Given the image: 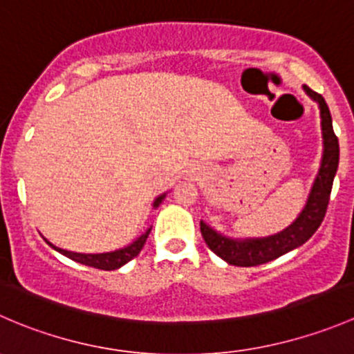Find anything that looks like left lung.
Returning a JSON list of instances; mask_svg holds the SVG:
<instances>
[{
	"label": "left lung",
	"mask_w": 354,
	"mask_h": 354,
	"mask_svg": "<svg viewBox=\"0 0 354 354\" xmlns=\"http://www.w3.org/2000/svg\"><path fill=\"white\" fill-rule=\"evenodd\" d=\"M303 88L319 104L324 138L322 162H320L319 174H317L312 190H310L306 205L303 207V210L291 226H288L281 233L266 238L234 240V238H227L217 233L209 224L200 221V233H202L207 246L231 266L255 267L298 248L313 236V233L319 230L324 217H326L332 183H334L335 171L339 166V142L334 133V128H332L330 111L327 108L326 99L306 85H303Z\"/></svg>",
	"instance_id": "obj_1"
}]
</instances>
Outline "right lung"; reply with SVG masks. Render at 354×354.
I'll return each instance as SVG.
<instances>
[{
  "instance_id": "obj_1",
  "label": "right lung",
  "mask_w": 354,
  "mask_h": 354,
  "mask_svg": "<svg viewBox=\"0 0 354 354\" xmlns=\"http://www.w3.org/2000/svg\"><path fill=\"white\" fill-rule=\"evenodd\" d=\"M164 197H166V194L159 195L154 200V209L156 207L160 205V202H162ZM152 227H149L147 231H145L142 236H138L137 240L133 241L131 245L124 246V248H120V250H114V252H108V253H77V252H68V250H63V248H58V246H55L53 243H49L48 240H46V243H48L51 248H55L56 252H59L62 255L68 257V259L75 260V262L78 263H84V266H88V267H95V269H101V270H116L120 269L121 266H124L127 262H130L133 257H137L138 253H140V250L144 248L145 241H147V236L149 233H151Z\"/></svg>"
}]
</instances>
